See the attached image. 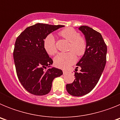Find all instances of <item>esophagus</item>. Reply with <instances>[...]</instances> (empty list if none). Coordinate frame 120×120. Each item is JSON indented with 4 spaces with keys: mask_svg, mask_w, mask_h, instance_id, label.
Masks as SVG:
<instances>
[{
    "mask_svg": "<svg viewBox=\"0 0 120 120\" xmlns=\"http://www.w3.org/2000/svg\"><path fill=\"white\" fill-rule=\"evenodd\" d=\"M67 72H68L67 70H63V73L64 74V75H65V74H66Z\"/></svg>",
    "mask_w": 120,
    "mask_h": 120,
    "instance_id": "34e87169",
    "label": "esophagus"
}]
</instances>
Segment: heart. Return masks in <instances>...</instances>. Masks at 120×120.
Wrapping results in <instances>:
<instances>
[{"instance_id": "heart-1", "label": "heart", "mask_w": 120, "mask_h": 120, "mask_svg": "<svg viewBox=\"0 0 120 120\" xmlns=\"http://www.w3.org/2000/svg\"><path fill=\"white\" fill-rule=\"evenodd\" d=\"M59 35L70 42L67 53H60L54 58L56 66L62 68H66L76 61V53L77 56H82L86 49V42L80 34L71 27L65 28L59 32ZM43 45L45 52L50 55H54L57 52L54 36L49 34L43 41Z\"/></svg>"}]
</instances>
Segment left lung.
<instances>
[{"label": "left lung", "mask_w": 120, "mask_h": 120, "mask_svg": "<svg viewBox=\"0 0 120 120\" xmlns=\"http://www.w3.org/2000/svg\"><path fill=\"white\" fill-rule=\"evenodd\" d=\"M79 29L85 35L86 49L76 64L80 72H75L74 82L66 85L68 93L77 97L88 94L96 86L105 67L107 53V46L99 32L87 26Z\"/></svg>", "instance_id": "1"}]
</instances>
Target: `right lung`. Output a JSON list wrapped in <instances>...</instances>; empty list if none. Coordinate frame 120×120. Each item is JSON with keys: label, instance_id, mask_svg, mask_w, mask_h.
<instances>
[{"label": "right lung", "instance_id": "add662e5", "mask_svg": "<svg viewBox=\"0 0 120 120\" xmlns=\"http://www.w3.org/2000/svg\"><path fill=\"white\" fill-rule=\"evenodd\" d=\"M64 26L37 23L17 38L13 52L15 66L19 81L29 93L36 96L48 94L53 79L63 74L61 70L50 68L53 60L45 52L43 41L46 36Z\"/></svg>", "mask_w": 120, "mask_h": 120}]
</instances>
